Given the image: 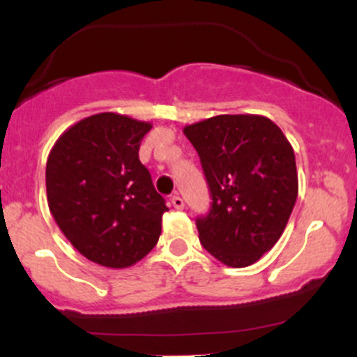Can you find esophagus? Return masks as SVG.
I'll return each instance as SVG.
<instances>
[{"instance_id":"34e87169","label":"esophagus","mask_w":357,"mask_h":357,"mask_svg":"<svg viewBox=\"0 0 357 357\" xmlns=\"http://www.w3.org/2000/svg\"><path fill=\"white\" fill-rule=\"evenodd\" d=\"M171 204H172V207H174V208H183V207H185V200H183L179 195L172 197Z\"/></svg>"}]
</instances>
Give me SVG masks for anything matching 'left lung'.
Masks as SVG:
<instances>
[{
    "mask_svg": "<svg viewBox=\"0 0 357 357\" xmlns=\"http://www.w3.org/2000/svg\"><path fill=\"white\" fill-rule=\"evenodd\" d=\"M211 190L197 218L200 243L229 268L254 264L280 240L298 193L295 153L282 129L252 114L215 115L183 129Z\"/></svg>",
    "mask_w": 357,
    "mask_h": 357,
    "instance_id": "left-lung-1",
    "label": "left lung"
}]
</instances>
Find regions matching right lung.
Wrapping results in <instances>:
<instances>
[{
    "label": "right lung",
    "mask_w": 357,
    "mask_h": 357,
    "mask_svg": "<svg viewBox=\"0 0 357 357\" xmlns=\"http://www.w3.org/2000/svg\"><path fill=\"white\" fill-rule=\"evenodd\" d=\"M150 122L91 115L68 128L46 162V195L56 225L86 259L129 268L157 245L169 211L139 145Z\"/></svg>",
    "instance_id": "obj_1"
}]
</instances>
